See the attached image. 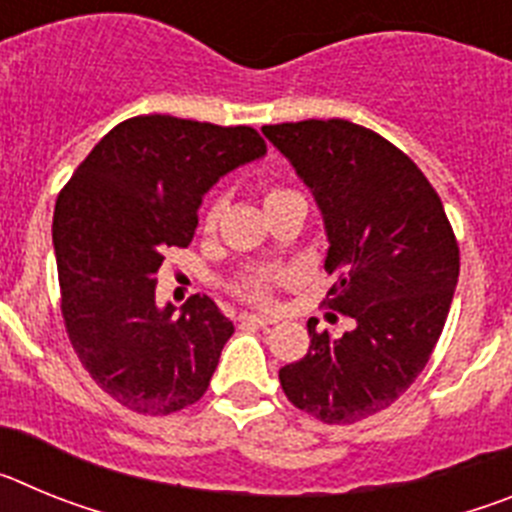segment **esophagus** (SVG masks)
<instances>
[{
  "label": "esophagus",
  "instance_id": "34e87169",
  "mask_svg": "<svg viewBox=\"0 0 512 512\" xmlns=\"http://www.w3.org/2000/svg\"><path fill=\"white\" fill-rule=\"evenodd\" d=\"M238 323L256 325V328H269V325H274L277 320L266 318V315H251V312H243V315H238Z\"/></svg>",
  "mask_w": 512,
  "mask_h": 512
}]
</instances>
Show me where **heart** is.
Returning a JSON list of instances; mask_svg holds the SVG:
<instances>
[{
  "label": "heart",
  "mask_w": 512,
  "mask_h": 512,
  "mask_svg": "<svg viewBox=\"0 0 512 512\" xmlns=\"http://www.w3.org/2000/svg\"><path fill=\"white\" fill-rule=\"evenodd\" d=\"M282 194H289V192L287 189H269V192L264 194V202L269 205L271 200H277V197H282ZM217 215H220V207L217 205H212L210 210L205 212V220H202L205 230H215ZM279 282H282V274L269 269H259V271H251V274H243V277L233 284V289H235V295H241L243 300L253 302V305H269L271 295H274V287H277Z\"/></svg>",
  "instance_id": "heart-1"
}]
</instances>
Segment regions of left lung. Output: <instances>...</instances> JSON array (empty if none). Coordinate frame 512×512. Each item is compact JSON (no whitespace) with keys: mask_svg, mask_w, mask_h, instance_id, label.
<instances>
[{"mask_svg":"<svg viewBox=\"0 0 512 512\" xmlns=\"http://www.w3.org/2000/svg\"><path fill=\"white\" fill-rule=\"evenodd\" d=\"M312 189L328 230L323 305L354 318L279 369L287 400L328 425L364 420L408 390L431 359L454 300L459 243L436 189L408 153L348 120L264 125Z\"/></svg>","mask_w":512,"mask_h":512,"instance_id":"8db88e82","label":"left lung"}]
</instances>
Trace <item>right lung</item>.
<instances>
[{
    "instance_id": "right-lung-1",
    "label": "right lung",
    "mask_w": 512,
    "mask_h": 512,
    "mask_svg": "<svg viewBox=\"0 0 512 512\" xmlns=\"http://www.w3.org/2000/svg\"><path fill=\"white\" fill-rule=\"evenodd\" d=\"M266 153L248 125L171 115L120 122L92 148L53 212L61 315L89 377L122 408L171 415L210 387L233 323L207 295L179 318L156 307L169 248H187L207 189Z\"/></svg>"
}]
</instances>
